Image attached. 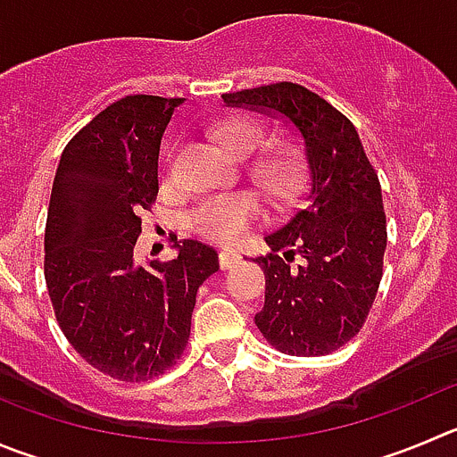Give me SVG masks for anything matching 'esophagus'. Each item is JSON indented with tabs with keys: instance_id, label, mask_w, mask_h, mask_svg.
<instances>
[{
	"instance_id": "esophagus-1",
	"label": "esophagus",
	"mask_w": 457,
	"mask_h": 457,
	"mask_svg": "<svg viewBox=\"0 0 457 457\" xmlns=\"http://www.w3.org/2000/svg\"><path fill=\"white\" fill-rule=\"evenodd\" d=\"M238 262H241V254H238L237 250L223 248L219 253V263H220V268H223V270H228V268H232L234 263H238Z\"/></svg>"
}]
</instances>
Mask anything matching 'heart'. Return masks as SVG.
I'll return each instance as SVG.
<instances>
[{"label": "heart", "instance_id": "obj_1", "mask_svg": "<svg viewBox=\"0 0 457 457\" xmlns=\"http://www.w3.org/2000/svg\"><path fill=\"white\" fill-rule=\"evenodd\" d=\"M214 135L220 146L234 157H248L257 151L266 139V130L259 121L243 114H232L216 123ZM250 180L275 203H287L300 191L304 182V157L295 146L281 144L263 151L254 157L248 166ZM262 214V203L253 191H234L203 198L189 214L187 225L195 234L207 238H229L238 237L253 220Z\"/></svg>", "mask_w": 457, "mask_h": 457}]
</instances>
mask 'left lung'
Segmentation results:
<instances>
[{"label":"left lung","mask_w":457,"mask_h":457,"mask_svg":"<svg viewBox=\"0 0 457 457\" xmlns=\"http://www.w3.org/2000/svg\"><path fill=\"white\" fill-rule=\"evenodd\" d=\"M229 108L279 119L300 135L306 189L287 223L266 234L257 257L266 300L254 325L291 356H325L361 331L377 297L386 253L381 185L356 128L295 83L223 94Z\"/></svg>","instance_id":"left-lung-1"}]
</instances>
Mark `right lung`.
<instances>
[{
    "label": "right lung",
    "mask_w": 457,
    "mask_h": 457,
    "mask_svg": "<svg viewBox=\"0 0 457 457\" xmlns=\"http://www.w3.org/2000/svg\"><path fill=\"white\" fill-rule=\"evenodd\" d=\"M182 99L132 94L99 112L61 155L45 229L55 320L92 368L119 381L164 374L185 352L214 248L173 241L176 259H135L139 214L157 195L162 135Z\"/></svg>",
    "instance_id": "add662e5"
}]
</instances>
